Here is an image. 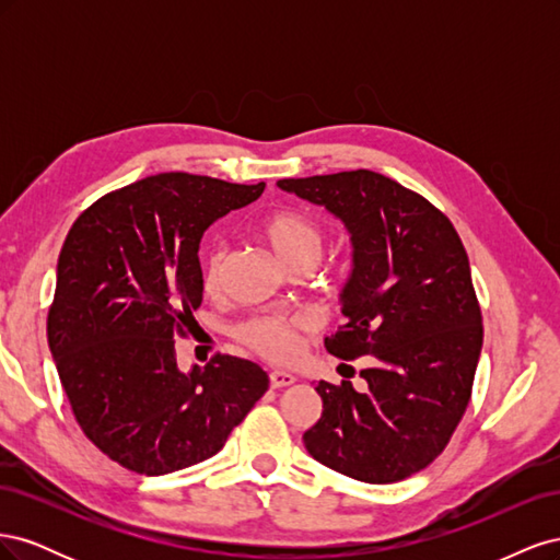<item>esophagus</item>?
Returning a JSON list of instances; mask_svg holds the SVG:
<instances>
[{"instance_id": "34e87169", "label": "esophagus", "mask_w": 560, "mask_h": 560, "mask_svg": "<svg viewBox=\"0 0 560 560\" xmlns=\"http://www.w3.org/2000/svg\"><path fill=\"white\" fill-rule=\"evenodd\" d=\"M268 381H270V387H287L296 381V376H292L290 371H270Z\"/></svg>"}]
</instances>
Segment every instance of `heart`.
Wrapping results in <instances>:
<instances>
[{"mask_svg":"<svg viewBox=\"0 0 560 560\" xmlns=\"http://www.w3.org/2000/svg\"><path fill=\"white\" fill-rule=\"evenodd\" d=\"M259 233L287 268L301 261H317L319 257L322 231L306 214L294 210L273 212L264 219ZM224 264L226 247L214 245L208 252L206 266H202V287H206V292L212 294L219 290ZM311 331L313 325L301 315H257L243 322L238 327V338L252 352H257L259 358L276 364H287L299 358Z\"/></svg>","mask_w":560,"mask_h":560,"instance_id":"b5f03b06","label":"heart"}]
</instances>
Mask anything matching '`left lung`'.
Listing matches in <instances>:
<instances>
[{"mask_svg":"<svg viewBox=\"0 0 560 560\" xmlns=\"http://www.w3.org/2000/svg\"><path fill=\"white\" fill-rule=\"evenodd\" d=\"M278 186L346 224V325L325 348L338 360L366 362L360 393L350 381L315 385L322 416L303 444L350 479L401 481L446 448L471 397L483 325L460 235L430 200L371 171Z\"/></svg>","mask_w":560,"mask_h":560,"instance_id":"left-lung-1","label":"left lung"}]
</instances>
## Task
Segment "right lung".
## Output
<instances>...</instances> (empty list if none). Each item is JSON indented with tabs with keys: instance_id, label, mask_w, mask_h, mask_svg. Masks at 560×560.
<instances>
[{
	"instance_id": "obj_1",
	"label": "right lung",
	"mask_w": 560,
	"mask_h": 560,
	"mask_svg": "<svg viewBox=\"0 0 560 560\" xmlns=\"http://www.w3.org/2000/svg\"><path fill=\"white\" fill-rule=\"evenodd\" d=\"M264 186L163 173L95 200L67 233L48 348L79 428L130 471L208 460L268 389L249 360L214 354L184 374L175 352L202 301V233Z\"/></svg>"
}]
</instances>
